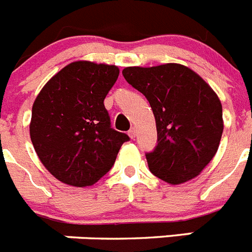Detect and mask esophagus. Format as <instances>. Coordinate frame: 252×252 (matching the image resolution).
Instances as JSON below:
<instances>
[{"label": "esophagus", "instance_id": "34e87169", "mask_svg": "<svg viewBox=\"0 0 252 252\" xmlns=\"http://www.w3.org/2000/svg\"><path fill=\"white\" fill-rule=\"evenodd\" d=\"M136 133H137L136 128L131 127L130 131H128V136H130L131 139H135V137H136Z\"/></svg>", "mask_w": 252, "mask_h": 252}]
</instances>
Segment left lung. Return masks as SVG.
Masks as SVG:
<instances>
[{"instance_id": "1", "label": "left lung", "mask_w": 252, "mask_h": 252, "mask_svg": "<svg viewBox=\"0 0 252 252\" xmlns=\"http://www.w3.org/2000/svg\"><path fill=\"white\" fill-rule=\"evenodd\" d=\"M122 74L145 95L157 122L158 145L146 154L151 173L173 186L201 174L223 132L222 104L215 91L192 69L177 63L127 66Z\"/></svg>"}]
</instances>
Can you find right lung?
Listing matches in <instances>:
<instances>
[{"mask_svg": "<svg viewBox=\"0 0 252 252\" xmlns=\"http://www.w3.org/2000/svg\"><path fill=\"white\" fill-rule=\"evenodd\" d=\"M119 74L116 65L78 60L51 77L35 98L31 142L62 183L83 188L98 182L130 140L111 127L103 103Z\"/></svg>", "mask_w": 252, "mask_h": 252, "instance_id": "right-lung-1", "label": "right lung"}]
</instances>
